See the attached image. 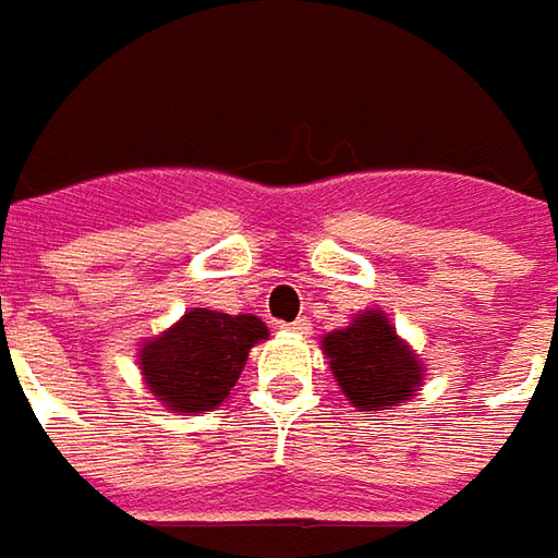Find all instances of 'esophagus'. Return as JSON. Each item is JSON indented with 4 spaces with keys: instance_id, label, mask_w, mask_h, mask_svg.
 I'll return each instance as SVG.
<instances>
[{
    "instance_id": "esophagus-1",
    "label": "esophagus",
    "mask_w": 558,
    "mask_h": 558,
    "mask_svg": "<svg viewBox=\"0 0 558 558\" xmlns=\"http://www.w3.org/2000/svg\"><path fill=\"white\" fill-rule=\"evenodd\" d=\"M283 330H290V333H308V330H312V324H308L305 317H296L293 324H283Z\"/></svg>"
}]
</instances>
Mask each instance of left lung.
I'll use <instances>...</instances> for the list:
<instances>
[{
  "mask_svg": "<svg viewBox=\"0 0 558 558\" xmlns=\"http://www.w3.org/2000/svg\"><path fill=\"white\" fill-rule=\"evenodd\" d=\"M324 352L345 398L361 411H389L408 401L423 379L416 357L383 312H364L352 327L324 337Z\"/></svg>",
  "mask_w": 558,
  "mask_h": 558,
  "instance_id": "1",
  "label": "left lung"
}]
</instances>
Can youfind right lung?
<instances>
[{"mask_svg":"<svg viewBox=\"0 0 558 558\" xmlns=\"http://www.w3.org/2000/svg\"><path fill=\"white\" fill-rule=\"evenodd\" d=\"M265 337L268 327L256 315L194 308L163 337L147 342L142 371L150 392L166 401V408L209 411L231 395L250 349Z\"/></svg>","mask_w":558,"mask_h":558,"instance_id":"right-lung-1","label":"right lung"}]
</instances>
